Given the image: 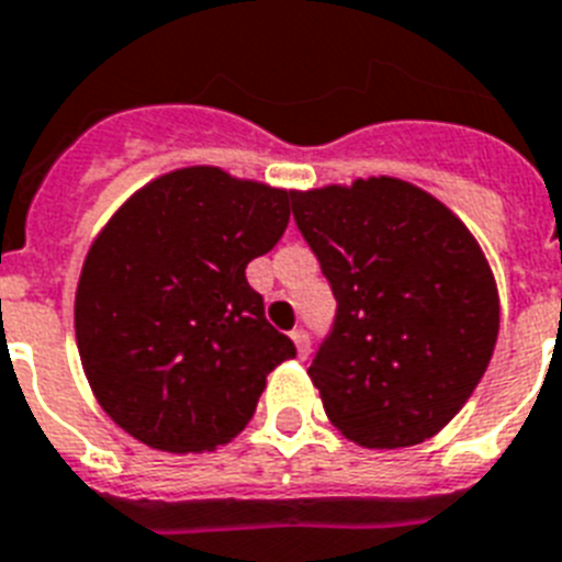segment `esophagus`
<instances>
[{"mask_svg": "<svg viewBox=\"0 0 562 562\" xmlns=\"http://www.w3.org/2000/svg\"><path fill=\"white\" fill-rule=\"evenodd\" d=\"M291 340H294V346H296V355H300V358H308V352H312V344H308V335H305L303 328H294V331H291Z\"/></svg>", "mask_w": 562, "mask_h": 562, "instance_id": "1", "label": "esophagus"}]
</instances>
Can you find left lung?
<instances>
[{"label": "left lung", "instance_id": "obj_1", "mask_svg": "<svg viewBox=\"0 0 562 562\" xmlns=\"http://www.w3.org/2000/svg\"><path fill=\"white\" fill-rule=\"evenodd\" d=\"M337 300L308 375L346 439L392 450L464 407L499 335V294L456 213L401 178L291 193Z\"/></svg>", "mask_w": 562, "mask_h": 562}]
</instances>
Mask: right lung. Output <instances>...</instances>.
<instances>
[{
    "label": "right lung",
    "instance_id": "add662e5",
    "mask_svg": "<svg viewBox=\"0 0 562 562\" xmlns=\"http://www.w3.org/2000/svg\"><path fill=\"white\" fill-rule=\"evenodd\" d=\"M289 190L218 167L155 178L91 241L75 296L77 349L109 418L167 453L245 430L266 378L294 358L245 268L289 227Z\"/></svg>",
    "mask_w": 562,
    "mask_h": 562
}]
</instances>
